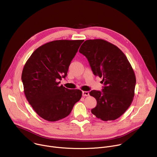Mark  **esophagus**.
<instances>
[{"mask_svg":"<svg viewBox=\"0 0 157 157\" xmlns=\"http://www.w3.org/2000/svg\"><path fill=\"white\" fill-rule=\"evenodd\" d=\"M82 96H88L89 95V93L88 91H82Z\"/></svg>","mask_w":157,"mask_h":157,"instance_id":"34e87169","label":"esophagus"}]
</instances>
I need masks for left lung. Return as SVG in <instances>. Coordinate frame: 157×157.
<instances>
[{"instance_id": "obj_1", "label": "left lung", "mask_w": 157, "mask_h": 157, "mask_svg": "<svg viewBox=\"0 0 157 157\" xmlns=\"http://www.w3.org/2000/svg\"><path fill=\"white\" fill-rule=\"evenodd\" d=\"M79 52L87 58L94 75L104 82L102 91L89 93L97 101L91 113L104 121L117 119L131 105L135 94L136 78L131 64L117 47L102 39L86 40Z\"/></svg>"}]
</instances>
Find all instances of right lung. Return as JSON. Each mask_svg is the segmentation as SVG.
<instances>
[{
  "label": "right lung",
  "instance_id": "1",
  "mask_svg": "<svg viewBox=\"0 0 157 157\" xmlns=\"http://www.w3.org/2000/svg\"><path fill=\"white\" fill-rule=\"evenodd\" d=\"M82 40H55L43 44L27 61L21 74L24 93L36 113L55 122L68 116L82 91L68 89L59 80L67 76Z\"/></svg>",
  "mask_w": 157,
  "mask_h": 157
}]
</instances>
